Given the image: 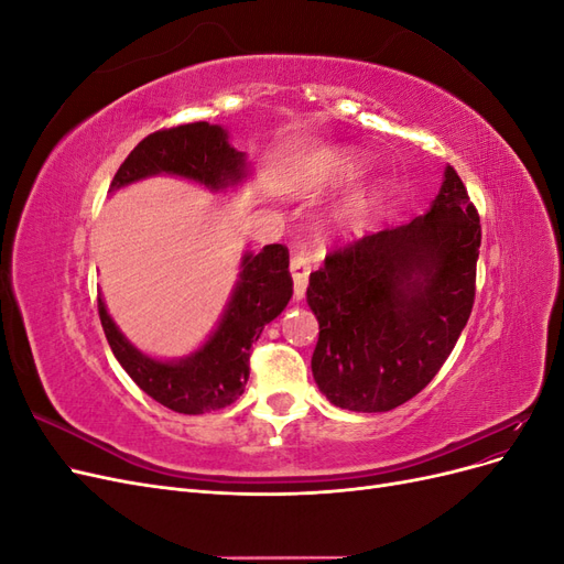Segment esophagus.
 Instances as JSON below:
<instances>
[{"instance_id": "34e87169", "label": "esophagus", "mask_w": 564, "mask_h": 564, "mask_svg": "<svg viewBox=\"0 0 564 564\" xmlns=\"http://www.w3.org/2000/svg\"><path fill=\"white\" fill-rule=\"evenodd\" d=\"M289 270H292V278H294V299H303L305 286H308V275H311L308 253H294L292 263H289Z\"/></svg>"}]
</instances>
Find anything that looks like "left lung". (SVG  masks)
I'll list each match as a JSON object with an SVG mask.
<instances>
[{
	"label": "left lung",
	"instance_id": "8db88e82",
	"mask_svg": "<svg viewBox=\"0 0 564 564\" xmlns=\"http://www.w3.org/2000/svg\"><path fill=\"white\" fill-rule=\"evenodd\" d=\"M480 214L454 166L431 212L332 249L311 272L313 377L350 412H390L433 381L475 303Z\"/></svg>",
	"mask_w": 564,
	"mask_h": 564
}]
</instances>
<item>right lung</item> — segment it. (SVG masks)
I'll list each match as a JSON object with an SVG mask.
<instances>
[{"mask_svg":"<svg viewBox=\"0 0 564 564\" xmlns=\"http://www.w3.org/2000/svg\"><path fill=\"white\" fill-rule=\"evenodd\" d=\"M152 174H176L207 187H226L245 178V155L230 148L228 133L209 122L160 129L135 145L117 169L110 191ZM294 294L289 249L268 245L247 253L240 282L214 336L181 362H160L135 350L115 327L104 299L98 315L117 362L148 395L178 414H207L232 404L249 379L251 346Z\"/></svg>","mask_w":564,"mask_h":564,"instance_id":"add662e5","label":"right lung"}]
</instances>
